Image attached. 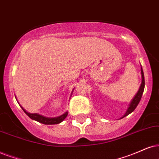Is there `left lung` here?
I'll return each instance as SVG.
<instances>
[{
	"mask_svg": "<svg viewBox=\"0 0 159 159\" xmlns=\"http://www.w3.org/2000/svg\"><path fill=\"white\" fill-rule=\"evenodd\" d=\"M141 74H142V81L141 86H140L139 87V91L137 92V93H136L135 97H134L133 98V100H131V102H130L129 105V107H128L127 109V111L125 112V114H124V116H122V118L125 117V116L128 115V114L131 113V112H133L134 110H135L136 106H138L140 100H141L142 94H143V92H144V73H143V70H142V68H141Z\"/></svg>",
	"mask_w": 159,
	"mask_h": 159,
	"instance_id": "left-lung-1",
	"label": "left lung"
}]
</instances>
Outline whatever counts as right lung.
Listing matches in <instances>:
<instances>
[{"label":"right lung","instance_id":"right-lung-1","mask_svg":"<svg viewBox=\"0 0 159 159\" xmlns=\"http://www.w3.org/2000/svg\"><path fill=\"white\" fill-rule=\"evenodd\" d=\"M23 110L24 111V112H25V113L29 116L30 118H31L32 120H36V121L41 122V123H43L45 125H55V124L60 123V122H62L65 119L66 116H67L68 114V112L67 111V112H65L64 114H62V115L57 116V117L48 118V117H45V116H43L42 115H39V114H30V113H29V112L26 111L24 108H23Z\"/></svg>","mask_w":159,"mask_h":159}]
</instances>
